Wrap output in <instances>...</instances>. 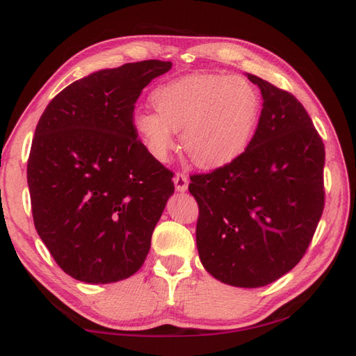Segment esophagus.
<instances>
[{"label":"esophagus","mask_w":356,"mask_h":356,"mask_svg":"<svg viewBox=\"0 0 356 356\" xmlns=\"http://www.w3.org/2000/svg\"><path fill=\"white\" fill-rule=\"evenodd\" d=\"M172 180H174V186H176V190L179 193H185L188 190V177L185 176V174L179 172L174 176Z\"/></svg>","instance_id":"34e87169"}]
</instances>
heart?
<instances>
[{"mask_svg": "<svg viewBox=\"0 0 356 356\" xmlns=\"http://www.w3.org/2000/svg\"><path fill=\"white\" fill-rule=\"evenodd\" d=\"M154 110H138L131 128L156 161L182 147L203 168H218L248 147L260 113L257 90L240 76L190 74L163 82L151 93Z\"/></svg>", "mask_w": 356, "mask_h": 356, "instance_id": "1", "label": "heart"}]
</instances>
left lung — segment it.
<instances>
[{"label":"left lung","mask_w":356,"mask_h":356,"mask_svg":"<svg viewBox=\"0 0 356 356\" xmlns=\"http://www.w3.org/2000/svg\"><path fill=\"white\" fill-rule=\"evenodd\" d=\"M263 108L245 153L191 176L200 261L218 282L260 287L295 268L324 208V143L295 97L246 73Z\"/></svg>","instance_id":"8db88e82"}]
</instances>
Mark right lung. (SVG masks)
Listing matches in <instances>:
<instances>
[{
	"label": "right lung",
	"mask_w": 356,
	"mask_h": 356,
	"mask_svg": "<svg viewBox=\"0 0 356 356\" xmlns=\"http://www.w3.org/2000/svg\"><path fill=\"white\" fill-rule=\"evenodd\" d=\"M171 67L149 59L90 73L53 97L36 125L27 162L35 228L79 282H120L147 259L174 184L131 116L142 90Z\"/></svg>",
	"instance_id": "obj_1"
}]
</instances>
